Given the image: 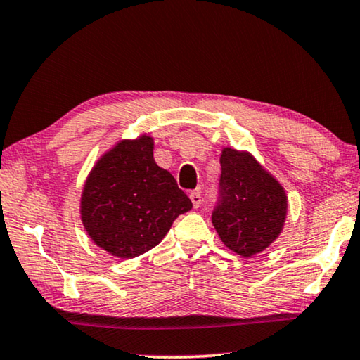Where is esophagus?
<instances>
[{"label": "esophagus", "mask_w": 360, "mask_h": 360, "mask_svg": "<svg viewBox=\"0 0 360 360\" xmlns=\"http://www.w3.org/2000/svg\"><path fill=\"white\" fill-rule=\"evenodd\" d=\"M191 200H192V205L193 208H198L202 205V195H200V191H193L191 192Z\"/></svg>", "instance_id": "esophagus-1"}]
</instances>
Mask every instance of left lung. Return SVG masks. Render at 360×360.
<instances>
[{
    "label": "left lung",
    "instance_id": "obj_1",
    "mask_svg": "<svg viewBox=\"0 0 360 360\" xmlns=\"http://www.w3.org/2000/svg\"><path fill=\"white\" fill-rule=\"evenodd\" d=\"M219 203L211 221L233 253L252 258L281 236L288 197L252 153L224 147L221 153Z\"/></svg>",
    "mask_w": 360,
    "mask_h": 360
}]
</instances>
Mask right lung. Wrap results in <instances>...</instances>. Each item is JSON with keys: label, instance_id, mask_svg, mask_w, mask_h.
<instances>
[{"label": "right lung", "instance_id": "add662e5", "mask_svg": "<svg viewBox=\"0 0 360 360\" xmlns=\"http://www.w3.org/2000/svg\"><path fill=\"white\" fill-rule=\"evenodd\" d=\"M191 198L153 160V138L118 141L88 174L79 214L91 240L122 259L136 258L163 240Z\"/></svg>", "mask_w": 360, "mask_h": 360}]
</instances>
